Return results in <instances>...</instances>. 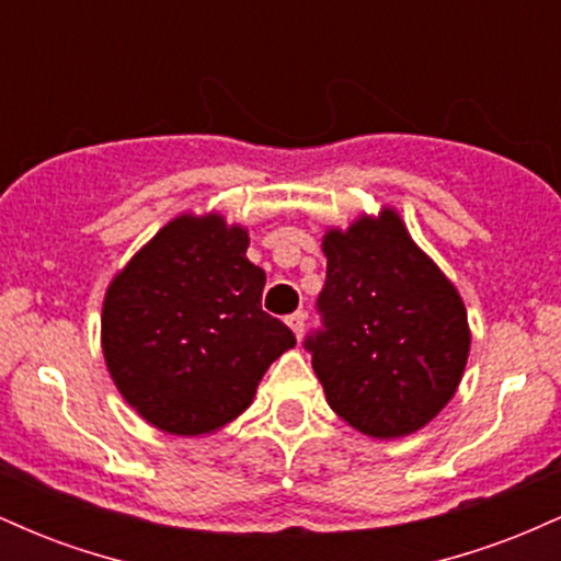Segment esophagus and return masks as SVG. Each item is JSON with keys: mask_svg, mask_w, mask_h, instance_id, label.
<instances>
[{"mask_svg": "<svg viewBox=\"0 0 561 561\" xmlns=\"http://www.w3.org/2000/svg\"><path fill=\"white\" fill-rule=\"evenodd\" d=\"M287 327L295 332V337H302V330H306V313L295 311L293 317H287Z\"/></svg>", "mask_w": 561, "mask_h": 561, "instance_id": "1", "label": "esophagus"}]
</instances>
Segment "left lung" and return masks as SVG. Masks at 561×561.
<instances>
[{"instance_id":"1","label":"left lung","mask_w":561,"mask_h":561,"mask_svg":"<svg viewBox=\"0 0 561 561\" xmlns=\"http://www.w3.org/2000/svg\"><path fill=\"white\" fill-rule=\"evenodd\" d=\"M321 250V330L302 345L327 403L377 440L416 433L465 375L472 337L461 295L392 208L330 229Z\"/></svg>"}]
</instances>
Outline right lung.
Instances as JSON below:
<instances>
[{"instance_id": "add662e5", "label": "right lung", "mask_w": 561, "mask_h": 561, "mask_svg": "<svg viewBox=\"0 0 561 561\" xmlns=\"http://www.w3.org/2000/svg\"><path fill=\"white\" fill-rule=\"evenodd\" d=\"M248 229L224 216L165 224L113 276L102 353L141 420L171 435L216 433L253 403L295 334L261 308L266 272L248 261Z\"/></svg>"}]
</instances>
